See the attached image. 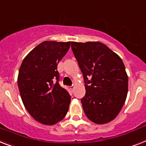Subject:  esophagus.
I'll return each instance as SVG.
<instances>
[{"instance_id": "obj_1", "label": "esophagus", "mask_w": 146, "mask_h": 146, "mask_svg": "<svg viewBox=\"0 0 146 146\" xmlns=\"http://www.w3.org/2000/svg\"><path fill=\"white\" fill-rule=\"evenodd\" d=\"M74 88H75V86H74V85H71L70 87V88L71 91H73V89H74Z\"/></svg>"}]
</instances>
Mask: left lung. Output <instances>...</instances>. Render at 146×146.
I'll use <instances>...</instances> for the list:
<instances>
[{
	"mask_svg": "<svg viewBox=\"0 0 146 146\" xmlns=\"http://www.w3.org/2000/svg\"><path fill=\"white\" fill-rule=\"evenodd\" d=\"M85 80L84 112L92 122L106 124L120 112L126 100L128 77L118 54L100 42H71Z\"/></svg>",
	"mask_w": 146,
	"mask_h": 146,
	"instance_id": "8db88e82",
	"label": "left lung"
}]
</instances>
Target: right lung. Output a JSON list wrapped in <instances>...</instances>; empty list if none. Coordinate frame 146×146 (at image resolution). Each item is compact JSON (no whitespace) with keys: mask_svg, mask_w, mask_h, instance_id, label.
<instances>
[{"mask_svg":"<svg viewBox=\"0 0 146 146\" xmlns=\"http://www.w3.org/2000/svg\"><path fill=\"white\" fill-rule=\"evenodd\" d=\"M70 46V42L44 41L28 53L19 68L18 86L24 106L41 124H57L69 110L71 97L59 85L57 67Z\"/></svg>","mask_w":146,"mask_h":146,"instance_id":"add662e5","label":"right lung"}]
</instances>
